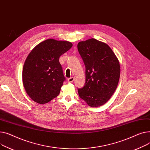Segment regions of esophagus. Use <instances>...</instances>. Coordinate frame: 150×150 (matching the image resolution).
<instances>
[{
	"mask_svg": "<svg viewBox=\"0 0 150 150\" xmlns=\"http://www.w3.org/2000/svg\"><path fill=\"white\" fill-rule=\"evenodd\" d=\"M74 81V77H71L70 78H68V82L69 83H71Z\"/></svg>",
	"mask_w": 150,
	"mask_h": 150,
	"instance_id": "34e87169",
	"label": "esophagus"
}]
</instances>
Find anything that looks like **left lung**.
Listing matches in <instances>:
<instances>
[{
  "instance_id": "left-lung-1",
  "label": "left lung",
  "mask_w": 150,
  "mask_h": 150,
  "mask_svg": "<svg viewBox=\"0 0 150 150\" xmlns=\"http://www.w3.org/2000/svg\"><path fill=\"white\" fill-rule=\"evenodd\" d=\"M77 49L86 68L85 83L78 89L79 95L90 107H100L117 88L120 74L119 60L107 43L93 38L79 42Z\"/></svg>"
}]
</instances>
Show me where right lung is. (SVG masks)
Returning a JSON list of instances; mask_svg holds the SVG:
<instances>
[{"label":"right lung","mask_w":150,"mask_h":150,"mask_svg":"<svg viewBox=\"0 0 150 150\" xmlns=\"http://www.w3.org/2000/svg\"><path fill=\"white\" fill-rule=\"evenodd\" d=\"M72 46L68 41L50 39L39 43L30 52L23 65L22 81L33 100L44 104L59 95L65 81L59 57Z\"/></svg>","instance_id":"add662e5"}]
</instances>
